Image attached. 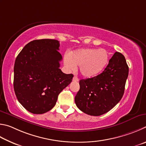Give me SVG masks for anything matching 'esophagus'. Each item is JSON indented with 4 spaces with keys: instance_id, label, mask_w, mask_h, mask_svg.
I'll list each match as a JSON object with an SVG mask.
<instances>
[{
    "instance_id": "34e87169",
    "label": "esophagus",
    "mask_w": 146,
    "mask_h": 146,
    "mask_svg": "<svg viewBox=\"0 0 146 146\" xmlns=\"http://www.w3.org/2000/svg\"><path fill=\"white\" fill-rule=\"evenodd\" d=\"M72 81H76V82H78V81H79V79L76 77V76H74V77L73 78V79H72Z\"/></svg>"
}]
</instances>
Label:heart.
Returning <instances> with one entry per match:
<instances>
[{
	"label": "heart",
	"instance_id": "1",
	"mask_svg": "<svg viewBox=\"0 0 146 146\" xmlns=\"http://www.w3.org/2000/svg\"><path fill=\"white\" fill-rule=\"evenodd\" d=\"M109 55L104 49L83 48L79 49L66 56L64 63L69 70H74L80 66L83 77L92 78L102 72L108 63Z\"/></svg>",
	"mask_w": 146,
	"mask_h": 146
}]
</instances>
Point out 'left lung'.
Segmentation results:
<instances>
[{"label":"left lung","mask_w":146,"mask_h":146,"mask_svg":"<svg viewBox=\"0 0 146 146\" xmlns=\"http://www.w3.org/2000/svg\"><path fill=\"white\" fill-rule=\"evenodd\" d=\"M128 72L124 56L115 52L103 72L96 77L80 81V88L75 97L76 106L90 115L107 113L123 96Z\"/></svg>","instance_id":"left-lung-1"}]
</instances>
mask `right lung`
Masks as SVG:
<instances>
[{"label": "right lung", "instance_id": "add662e5", "mask_svg": "<svg viewBox=\"0 0 146 146\" xmlns=\"http://www.w3.org/2000/svg\"><path fill=\"white\" fill-rule=\"evenodd\" d=\"M56 40L28 43L15 60L13 86L18 101L27 111L42 114L55 106L58 95L72 82L73 74L60 68L62 56Z\"/></svg>", "mask_w": 146, "mask_h": 146}]
</instances>
